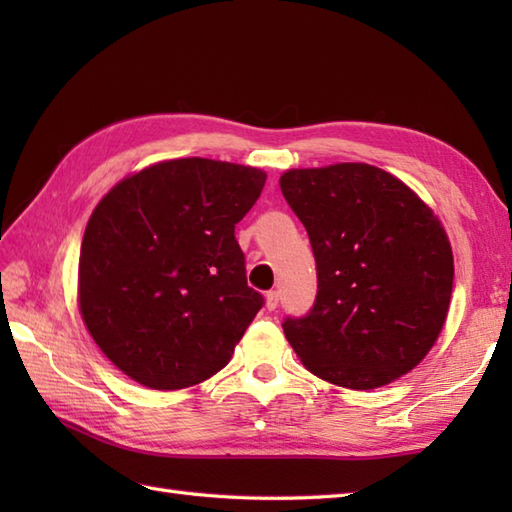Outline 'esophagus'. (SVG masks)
Wrapping results in <instances>:
<instances>
[{
  "label": "esophagus",
  "instance_id": "obj_1",
  "mask_svg": "<svg viewBox=\"0 0 512 512\" xmlns=\"http://www.w3.org/2000/svg\"><path fill=\"white\" fill-rule=\"evenodd\" d=\"M264 299H266V310H275L277 303H279V292L270 290V292H266Z\"/></svg>",
  "mask_w": 512,
  "mask_h": 512
}]
</instances>
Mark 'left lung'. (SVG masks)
<instances>
[{
	"mask_svg": "<svg viewBox=\"0 0 512 512\" xmlns=\"http://www.w3.org/2000/svg\"><path fill=\"white\" fill-rule=\"evenodd\" d=\"M279 187L317 259V301L284 323L303 367L358 391L409 374L436 345L451 303L453 250L438 215L367 162L288 169Z\"/></svg>",
	"mask_w": 512,
	"mask_h": 512,
	"instance_id": "8db88e82",
	"label": "left lung"
}]
</instances>
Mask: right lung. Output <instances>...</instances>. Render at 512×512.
<instances>
[{"instance_id": "1", "label": "right lung", "mask_w": 512, "mask_h": 512, "mask_svg": "<svg viewBox=\"0 0 512 512\" xmlns=\"http://www.w3.org/2000/svg\"><path fill=\"white\" fill-rule=\"evenodd\" d=\"M264 184L257 167L173 158L116 182L94 206L76 301L94 343L125 376L171 391L231 361L264 303L246 284L235 239Z\"/></svg>"}]
</instances>
